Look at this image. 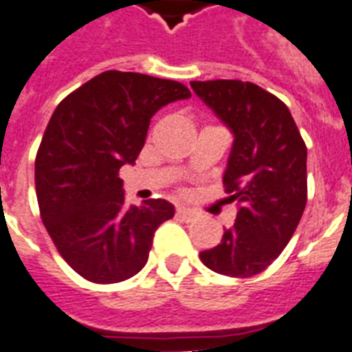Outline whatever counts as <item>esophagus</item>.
<instances>
[{"label": "esophagus", "instance_id": "1", "mask_svg": "<svg viewBox=\"0 0 352 352\" xmlns=\"http://www.w3.org/2000/svg\"><path fill=\"white\" fill-rule=\"evenodd\" d=\"M177 217L182 218L184 221H193L195 218L199 217V214H197L193 209L186 208V206H177Z\"/></svg>", "mask_w": 352, "mask_h": 352}]
</instances>
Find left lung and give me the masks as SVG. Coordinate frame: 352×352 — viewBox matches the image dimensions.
<instances>
[{"mask_svg": "<svg viewBox=\"0 0 352 352\" xmlns=\"http://www.w3.org/2000/svg\"><path fill=\"white\" fill-rule=\"evenodd\" d=\"M195 94L234 135L223 171L234 226L200 252L217 274L252 277L283 252L302 217L308 150L290 111L259 85L241 80L191 82Z\"/></svg>", "mask_w": 352, "mask_h": 352, "instance_id": "1", "label": "left lung"}]
</instances>
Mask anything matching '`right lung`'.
I'll list each match as a JSON object with an SVG mask.
<instances>
[{
	"instance_id": "right-lung-1",
	"label": "right lung",
	"mask_w": 352,
	"mask_h": 352,
	"mask_svg": "<svg viewBox=\"0 0 352 352\" xmlns=\"http://www.w3.org/2000/svg\"><path fill=\"white\" fill-rule=\"evenodd\" d=\"M190 96L175 80L105 71L53 112L35 157L37 202L60 256L87 281L135 276L148 261L153 232L175 214L162 199L126 208L118 171L135 162L153 114Z\"/></svg>"
}]
</instances>
